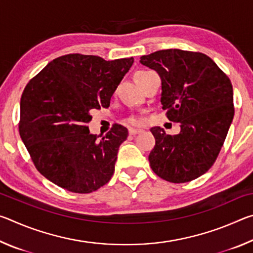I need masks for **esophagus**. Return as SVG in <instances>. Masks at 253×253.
Listing matches in <instances>:
<instances>
[{
	"instance_id": "1",
	"label": "esophagus",
	"mask_w": 253,
	"mask_h": 253,
	"mask_svg": "<svg viewBox=\"0 0 253 253\" xmlns=\"http://www.w3.org/2000/svg\"><path fill=\"white\" fill-rule=\"evenodd\" d=\"M129 134L130 135H136V134H140L143 132V129H138V128H129Z\"/></svg>"
}]
</instances>
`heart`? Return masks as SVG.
I'll list each match as a JSON object with an SVG mask.
<instances>
[{"label":"heart","mask_w":253,"mask_h":253,"mask_svg":"<svg viewBox=\"0 0 253 253\" xmlns=\"http://www.w3.org/2000/svg\"><path fill=\"white\" fill-rule=\"evenodd\" d=\"M126 123L129 124V125H140L143 123V118L136 116V115H131L126 119Z\"/></svg>","instance_id":"b5f03b06"}]
</instances>
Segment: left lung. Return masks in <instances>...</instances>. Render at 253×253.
Instances as JSON below:
<instances>
[{
  "label": "left lung",
  "mask_w": 253,
  "mask_h": 253,
  "mask_svg": "<svg viewBox=\"0 0 253 253\" xmlns=\"http://www.w3.org/2000/svg\"><path fill=\"white\" fill-rule=\"evenodd\" d=\"M139 62L155 70L162 81L161 104L177 135L151 128L155 146L148 161L157 176L185 183L211 169L233 121L231 81L207 54L179 49L143 55Z\"/></svg>",
  "instance_id": "obj_1"
}]
</instances>
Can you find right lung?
Segmentation results:
<instances>
[{"label":"right lung","instance_id":"1","mask_svg":"<svg viewBox=\"0 0 253 253\" xmlns=\"http://www.w3.org/2000/svg\"><path fill=\"white\" fill-rule=\"evenodd\" d=\"M132 63L134 58L106 61L97 55L66 54L30 80L21 97L20 136L37 169L50 182L75 193H91L109 182L128 130L114 125L97 136L87 124L92 109L109 107Z\"/></svg>","mask_w":253,"mask_h":253}]
</instances>
